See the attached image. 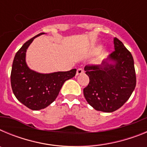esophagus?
Instances as JSON below:
<instances>
[{
	"instance_id": "esophagus-1",
	"label": "esophagus",
	"mask_w": 147,
	"mask_h": 147,
	"mask_svg": "<svg viewBox=\"0 0 147 147\" xmlns=\"http://www.w3.org/2000/svg\"><path fill=\"white\" fill-rule=\"evenodd\" d=\"M83 73H84V69H83L82 67H80V68H78L77 71H76V75L82 74Z\"/></svg>"
}]
</instances>
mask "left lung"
Masks as SVG:
<instances>
[{
    "label": "left lung",
    "mask_w": 147,
    "mask_h": 147,
    "mask_svg": "<svg viewBox=\"0 0 147 147\" xmlns=\"http://www.w3.org/2000/svg\"><path fill=\"white\" fill-rule=\"evenodd\" d=\"M113 43L115 50L102 65L85 67L90 79L88 85L83 90L85 99L95 110L106 113L113 112L123 106L136 85L132 54L116 37Z\"/></svg>",
    "instance_id": "8db88e82"
}]
</instances>
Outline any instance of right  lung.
<instances>
[{
	"mask_svg": "<svg viewBox=\"0 0 147 147\" xmlns=\"http://www.w3.org/2000/svg\"><path fill=\"white\" fill-rule=\"evenodd\" d=\"M23 44L16 53L11 72V85L13 93L19 102L33 110L44 109L54 102L65 82L76 75V69L51 74H40L32 71L26 62V53L34 39Z\"/></svg>",
	"mask_w": 147,
	"mask_h": 147,
	"instance_id": "obj_1",
	"label": "right lung"
}]
</instances>
